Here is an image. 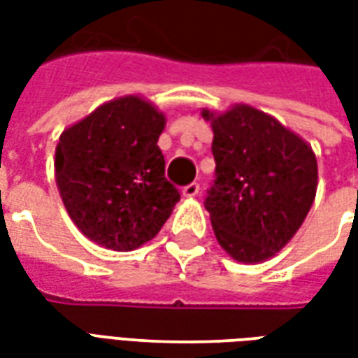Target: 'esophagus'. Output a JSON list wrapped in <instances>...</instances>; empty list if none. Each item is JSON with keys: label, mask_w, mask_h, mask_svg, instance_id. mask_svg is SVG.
<instances>
[{"label": "esophagus", "mask_w": 358, "mask_h": 358, "mask_svg": "<svg viewBox=\"0 0 358 358\" xmlns=\"http://www.w3.org/2000/svg\"><path fill=\"white\" fill-rule=\"evenodd\" d=\"M182 194H184V197H195V195L199 194V184H197V182L187 184V186H184V189H182Z\"/></svg>", "instance_id": "esophagus-1"}]
</instances>
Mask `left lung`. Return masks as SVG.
Here are the masks:
<instances>
[{
    "mask_svg": "<svg viewBox=\"0 0 358 358\" xmlns=\"http://www.w3.org/2000/svg\"><path fill=\"white\" fill-rule=\"evenodd\" d=\"M213 126L215 180L205 209L218 243L241 263L276 255L315 201L318 169L307 141L249 105L224 115L203 110Z\"/></svg>",
    "mask_w": 358,
    "mask_h": 358,
    "instance_id": "1",
    "label": "left lung"
}]
</instances>
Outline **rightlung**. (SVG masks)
I'll return each mask as SVG.
<instances>
[{
    "label": "right lung",
    "mask_w": 358,
    "mask_h": 358,
    "mask_svg": "<svg viewBox=\"0 0 358 358\" xmlns=\"http://www.w3.org/2000/svg\"><path fill=\"white\" fill-rule=\"evenodd\" d=\"M163 113L128 95L61 134L55 178L66 213L86 238L115 251L153 240L180 201L157 145Z\"/></svg>",
    "instance_id": "add662e5"
}]
</instances>
